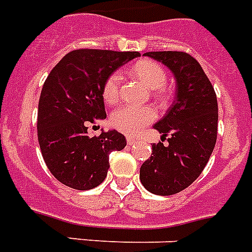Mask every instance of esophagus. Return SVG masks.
Wrapping results in <instances>:
<instances>
[{
  "mask_svg": "<svg viewBox=\"0 0 252 252\" xmlns=\"http://www.w3.org/2000/svg\"><path fill=\"white\" fill-rule=\"evenodd\" d=\"M137 142H138V140H136V138L126 137V144H128V145H129V146L134 145V144H137Z\"/></svg>",
  "mask_w": 252,
  "mask_h": 252,
  "instance_id": "1",
  "label": "esophagus"
}]
</instances>
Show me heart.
Here are the masks:
<instances>
[{"instance_id":"obj_1","label":"heart","mask_w":252,"mask_h":252,"mask_svg":"<svg viewBox=\"0 0 252 252\" xmlns=\"http://www.w3.org/2000/svg\"><path fill=\"white\" fill-rule=\"evenodd\" d=\"M132 73L142 81L150 90H158L166 85L167 76L161 65L150 60H141L132 66ZM122 77L119 73H112L103 85V98L107 103H115L119 98ZM157 118V112L150 106H120L112 111L110 122L115 129L126 134L140 133L146 126L153 123Z\"/></svg>"}]
</instances>
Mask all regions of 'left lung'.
I'll list each match as a JSON object with an SVG mask.
<instances>
[{"instance_id":"1","label":"left lung","mask_w":252,"mask_h":252,"mask_svg":"<svg viewBox=\"0 0 252 252\" xmlns=\"http://www.w3.org/2000/svg\"><path fill=\"white\" fill-rule=\"evenodd\" d=\"M171 70L175 99L154 129L167 134L169 144H153L152 157L142 163L140 180L154 195L178 193L197 179L207 166L217 140L219 106L211 81L197 60L186 52H146Z\"/></svg>"}]
</instances>
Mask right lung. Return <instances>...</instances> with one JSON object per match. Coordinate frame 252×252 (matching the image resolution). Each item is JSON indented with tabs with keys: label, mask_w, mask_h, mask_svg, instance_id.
<instances>
[{
	"label": "right lung",
	"mask_w": 252,
	"mask_h": 252,
	"mask_svg": "<svg viewBox=\"0 0 252 252\" xmlns=\"http://www.w3.org/2000/svg\"><path fill=\"white\" fill-rule=\"evenodd\" d=\"M138 52L77 49L51 70L37 108V140L44 162L59 182L74 189L98 187L110 168L112 150L126 148V137L111 129L87 134V124L106 119L103 85Z\"/></svg>",
	"instance_id": "right-lung-1"
}]
</instances>
